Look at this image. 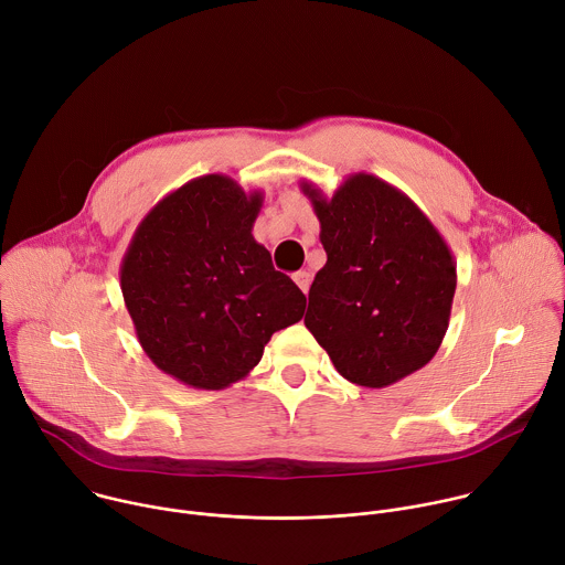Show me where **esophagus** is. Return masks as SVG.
Segmentation results:
<instances>
[{
	"mask_svg": "<svg viewBox=\"0 0 565 565\" xmlns=\"http://www.w3.org/2000/svg\"><path fill=\"white\" fill-rule=\"evenodd\" d=\"M292 279H295V284L299 286V290L308 292V286H310V273L299 270V273H295V275H292Z\"/></svg>",
	"mask_w": 565,
	"mask_h": 565,
	"instance_id": "1",
	"label": "esophagus"
}]
</instances>
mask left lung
Masks as SVG:
<instances>
[{
    "label": "left lung",
    "mask_w": 565,
    "mask_h": 565,
    "mask_svg": "<svg viewBox=\"0 0 565 565\" xmlns=\"http://www.w3.org/2000/svg\"><path fill=\"white\" fill-rule=\"evenodd\" d=\"M319 218L327 266L308 292L306 329L342 377L384 388L440 349L456 262L431 218L395 185L355 172L327 196L299 183Z\"/></svg>",
    "instance_id": "1"
}]
</instances>
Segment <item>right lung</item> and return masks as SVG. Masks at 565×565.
Wrapping results in <instances>:
<instances>
[{
    "mask_svg": "<svg viewBox=\"0 0 565 565\" xmlns=\"http://www.w3.org/2000/svg\"><path fill=\"white\" fill-rule=\"evenodd\" d=\"M264 192L205 174L160 199L138 223L120 290L147 358L203 391L244 380L273 333L306 308L253 236Z\"/></svg>",
    "mask_w": 565,
    "mask_h": 565,
    "instance_id": "right-lung-1",
    "label": "right lung"
}]
</instances>
